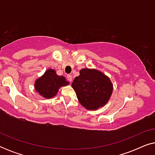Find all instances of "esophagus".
I'll return each instance as SVG.
<instances>
[{"mask_svg":"<svg viewBox=\"0 0 155 155\" xmlns=\"http://www.w3.org/2000/svg\"><path fill=\"white\" fill-rule=\"evenodd\" d=\"M67 80H68L70 82H72V80H73V76L71 75H67Z\"/></svg>","mask_w":155,"mask_h":155,"instance_id":"34e87169","label":"esophagus"}]
</instances>
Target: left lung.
Listing matches in <instances>:
<instances>
[{"instance_id":"8db88e82","label":"left lung","mask_w":155,"mask_h":155,"mask_svg":"<svg viewBox=\"0 0 155 155\" xmlns=\"http://www.w3.org/2000/svg\"><path fill=\"white\" fill-rule=\"evenodd\" d=\"M71 85L80 104L92 111L104 107L113 92L110 78L96 69L80 70V75L75 77Z\"/></svg>"}]
</instances>
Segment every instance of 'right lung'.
Segmentation results:
<instances>
[{
    "instance_id": "right-lung-1",
    "label": "right lung",
    "mask_w": 155,
    "mask_h": 155,
    "mask_svg": "<svg viewBox=\"0 0 155 155\" xmlns=\"http://www.w3.org/2000/svg\"><path fill=\"white\" fill-rule=\"evenodd\" d=\"M69 84L65 77L59 76L55 70L49 68L44 75L36 80L35 82V90L46 99H51L56 96L61 87Z\"/></svg>"
}]
</instances>
